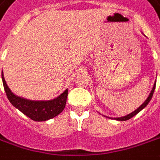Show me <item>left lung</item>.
I'll use <instances>...</instances> for the list:
<instances>
[{"label":"left lung","mask_w":160,"mask_h":160,"mask_svg":"<svg viewBox=\"0 0 160 160\" xmlns=\"http://www.w3.org/2000/svg\"><path fill=\"white\" fill-rule=\"evenodd\" d=\"M155 87H156V82H155V84H154V86H153L152 88V92L150 93V94H149L148 98L146 99V101L144 102L141 106H140L139 108H138L135 111H133L132 113H130V114H129V115H127V116H125V117H117V118H115L116 120H118V121H126V120H129V119H130L131 117H133L134 116H136L138 113H139L143 108H144L146 107L147 105H148V103L150 102V101L152 100V97L153 95V93H154V89H155Z\"/></svg>","instance_id":"left-lung-1"}]
</instances>
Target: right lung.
I'll list each match as a JSON object with an SVG mask.
<instances>
[{
  "label": "right lung",
  "instance_id": "obj_1",
  "mask_svg": "<svg viewBox=\"0 0 160 160\" xmlns=\"http://www.w3.org/2000/svg\"><path fill=\"white\" fill-rule=\"evenodd\" d=\"M2 77L3 87L9 102L14 107L18 108L22 113L30 117L31 120L36 122L46 121L57 117L65 108L68 94L67 89L65 90L59 96H58L57 98L51 101H30L27 99L21 98L13 94L10 89L8 88L2 73Z\"/></svg>",
  "mask_w": 160,
  "mask_h": 160
}]
</instances>
